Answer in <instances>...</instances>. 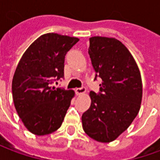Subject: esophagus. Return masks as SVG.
Returning <instances> with one entry per match:
<instances>
[{"instance_id":"esophagus-1","label":"esophagus","mask_w":160,"mask_h":160,"mask_svg":"<svg viewBox=\"0 0 160 160\" xmlns=\"http://www.w3.org/2000/svg\"><path fill=\"white\" fill-rule=\"evenodd\" d=\"M86 88L84 87H80V88H76L75 89V92H76V93L78 94V95H82V94H84L85 92H86Z\"/></svg>"}]
</instances>
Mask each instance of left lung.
Masks as SVG:
<instances>
[{"mask_svg":"<svg viewBox=\"0 0 160 160\" xmlns=\"http://www.w3.org/2000/svg\"><path fill=\"white\" fill-rule=\"evenodd\" d=\"M88 54L100 92H91L90 108L82 115L85 133L95 141H115L136 118L142 99V81L137 63L123 43L115 38L92 37Z\"/></svg>","mask_w":160,"mask_h":160,"instance_id":"left-lung-1","label":"left lung"}]
</instances>
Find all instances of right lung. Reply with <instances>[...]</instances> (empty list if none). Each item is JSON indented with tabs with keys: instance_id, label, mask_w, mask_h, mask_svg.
<instances>
[{
	"instance_id": "obj_1",
	"label": "right lung",
	"mask_w": 160,
	"mask_h": 160,
	"mask_svg": "<svg viewBox=\"0 0 160 160\" xmlns=\"http://www.w3.org/2000/svg\"><path fill=\"white\" fill-rule=\"evenodd\" d=\"M79 40L46 33L23 54L12 78V99L31 133L46 135L62 126L74 91L52 87V83L63 77L65 56Z\"/></svg>"
}]
</instances>
